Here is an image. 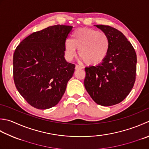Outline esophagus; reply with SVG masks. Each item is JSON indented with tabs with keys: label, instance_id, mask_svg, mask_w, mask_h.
Listing matches in <instances>:
<instances>
[{
	"label": "esophagus",
	"instance_id": "esophagus-1",
	"mask_svg": "<svg viewBox=\"0 0 149 149\" xmlns=\"http://www.w3.org/2000/svg\"><path fill=\"white\" fill-rule=\"evenodd\" d=\"M82 68H83V67H82V66H79V65H75V70L82 69Z\"/></svg>",
	"mask_w": 149,
	"mask_h": 149
}]
</instances>
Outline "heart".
I'll return each instance as SVG.
<instances>
[{"label":"heart","instance_id":"obj_1","mask_svg":"<svg viewBox=\"0 0 149 149\" xmlns=\"http://www.w3.org/2000/svg\"><path fill=\"white\" fill-rule=\"evenodd\" d=\"M110 46L109 37L104 32L91 28H81L73 32L71 39L65 42L66 59L72 61L77 54L88 65H97L106 59Z\"/></svg>","mask_w":149,"mask_h":149}]
</instances>
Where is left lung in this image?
I'll return each instance as SVG.
<instances>
[{
    "label": "left lung",
    "mask_w": 149,
    "mask_h": 149,
    "mask_svg": "<svg viewBox=\"0 0 149 149\" xmlns=\"http://www.w3.org/2000/svg\"><path fill=\"white\" fill-rule=\"evenodd\" d=\"M95 26L109 37L110 49L103 62L86 67L84 84L96 103L109 107L121 102L133 88L137 56L131 43L120 31L109 26Z\"/></svg>",
    "instance_id": "8db88e82"
}]
</instances>
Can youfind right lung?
<instances>
[{"label": "right lung", "mask_w": 149, "mask_h": 149, "mask_svg": "<svg viewBox=\"0 0 149 149\" xmlns=\"http://www.w3.org/2000/svg\"><path fill=\"white\" fill-rule=\"evenodd\" d=\"M72 28L58 24L34 32L15 50V84L24 100L37 109L56 105L73 76L75 65L66 62L64 48Z\"/></svg>", "instance_id": "obj_1"}]
</instances>
